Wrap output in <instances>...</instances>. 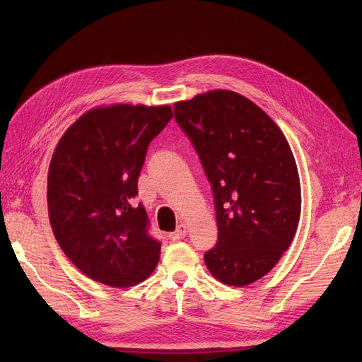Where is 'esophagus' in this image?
Here are the masks:
<instances>
[{
    "label": "esophagus",
    "mask_w": 362,
    "mask_h": 362,
    "mask_svg": "<svg viewBox=\"0 0 362 362\" xmlns=\"http://www.w3.org/2000/svg\"><path fill=\"white\" fill-rule=\"evenodd\" d=\"M187 233H189V226L185 225V223H181V225H178L177 231L173 233V238L175 240H181V238H184L185 235H187Z\"/></svg>",
    "instance_id": "34e87169"
}]
</instances>
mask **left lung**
<instances>
[{
	"mask_svg": "<svg viewBox=\"0 0 362 362\" xmlns=\"http://www.w3.org/2000/svg\"><path fill=\"white\" fill-rule=\"evenodd\" d=\"M211 182L217 245L204 255L211 275L245 287L276 266L300 217V180L288 141L246 96L216 89L173 105Z\"/></svg>",
	"mask_w": 362,
	"mask_h": 362,
	"instance_id": "1",
	"label": "left lung"
}]
</instances>
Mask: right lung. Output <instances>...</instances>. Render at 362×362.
I'll return each instance as SVG.
<instances>
[{"mask_svg": "<svg viewBox=\"0 0 362 362\" xmlns=\"http://www.w3.org/2000/svg\"><path fill=\"white\" fill-rule=\"evenodd\" d=\"M173 117L170 105L112 104L64 131L48 169V216L74 266L108 287L137 286L156 270L161 245L134 206L149 141Z\"/></svg>", "mask_w": 362, "mask_h": 362, "instance_id": "add662e5", "label": "right lung"}]
</instances>
